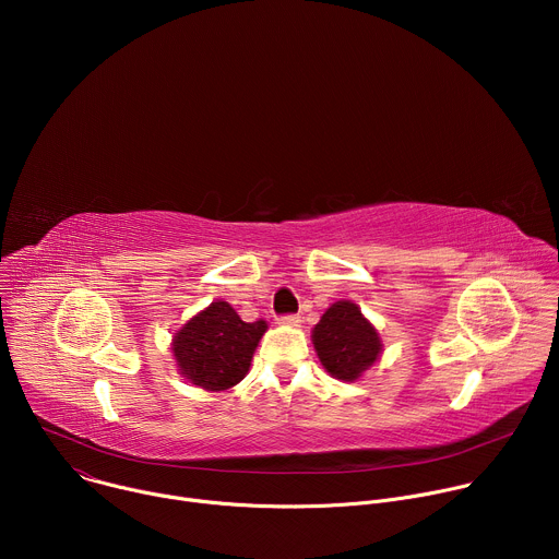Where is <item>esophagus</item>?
I'll list each match as a JSON object with an SVG mask.
<instances>
[{
    "mask_svg": "<svg viewBox=\"0 0 559 559\" xmlns=\"http://www.w3.org/2000/svg\"><path fill=\"white\" fill-rule=\"evenodd\" d=\"M281 325H289V328H298L300 325V316L298 313H283L278 316Z\"/></svg>",
    "mask_w": 559,
    "mask_h": 559,
    "instance_id": "1",
    "label": "esophagus"
}]
</instances>
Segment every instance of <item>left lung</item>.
<instances>
[{"label":"left lung","mask_w":559,"mask_h":559,"mask_svg":"<svg viewBox=\"0 0 559 559\" xmlns=\"http://www.w3.org/2000/svg\"><path fill=\"white\" fill-rule=\"evenodd\" d=\"M311 338L323 367L338 380H356L382 349L376 330L349 300L332 305Z\"/></svg>","instance_id":"8db88e82"}]
</instances>
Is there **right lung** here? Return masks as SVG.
<instances>
[{
  "mask_svg": "<svg viewBox=\"0 0 559 559\" xmlns=\"http://www.w3.org/2000/svg\"><path fill=\"white\" fill-rule=\"evenodd\" d=\"M267 323H246L225 300L197 313L175 336V358L181 373L207 391L241 382Z\"/></svg>",
  "mask_w": 559,
  "mask_h": 559,
  "instance_id": "right-lung-1",
  "label": "right lung"
}]
</instances>
